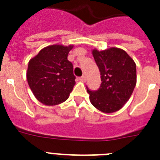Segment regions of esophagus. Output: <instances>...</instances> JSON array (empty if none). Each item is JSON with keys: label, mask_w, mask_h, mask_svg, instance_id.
I'll list each match as a JSON object with an SVG mask.
<instances>
[{"label": "esophagus", "mask_w": 160, "mask_h": 160, "mask_svg": "<svg viewBox=\"0 0 160 160\" xmlns=\"http://www.w3.org/2000/svg\"><path fill=\"white\" fill-rule=\"evenodd\" d=\"M79 80H80V81H82V82H85V81H86V77H85V75H83V76L79 78Z\"/></svg>", "instance_id": "34e87169"}]
</instances>
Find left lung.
<instances>
[{"label": "left lung", "mask_w": 160, "mask_h": 160, "mask_svg": "<svg viewBox=\"0 0 160 160\" xmlns=\"http://www.w3.org/2000/svg\"><path fill=\"white\" fill-rule=\"evenodd\" d=\"M99 67L101 85L99 90L87 88L90 103L103 113H114L124 106L136 85V65L122 49L111 48L92 51Z\"/></svg>", "instance_id": "left-lung-1"}]
</instances>
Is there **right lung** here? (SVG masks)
Instances as JSON below:
<instances>
[{"label": "right lung", "mask_w": 160, "mask_h": 160, "mask_svg": "<svg viewBox=\"0 0 160 160\" xmlns=\"http://www.w3.org/2000/svg\"><path fill=\"white\" fill-rule=\"evenodd\" d=\"M73 47L72 45L46 46L29 61L27 82L35 97L44 105L65 102L72 91L75 76L67 56Z\"/></svg>", "instance_id": "obj_1"}]
</instances>
